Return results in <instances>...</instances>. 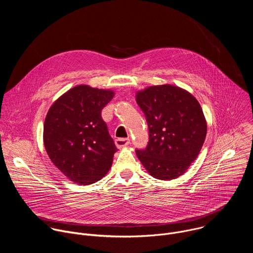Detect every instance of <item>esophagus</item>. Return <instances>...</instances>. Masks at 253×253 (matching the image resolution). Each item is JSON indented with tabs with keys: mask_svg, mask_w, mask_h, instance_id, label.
I'll list each match as a JSON object with an SVG mask.
<instances>
[{
	"mask_svg": "<svg viewBox=\"0 0 253 253\" xmlns=\"http://www.w3.org/2000/svg\"><path fill=\"white\" fill-rule=\"evenodd\" d=\"M130 143V139L129 138H117L115 140V144L117 148H122V147H125L127 145H129Z\"/></svg>",
	"mask_w": 253,
	"mask_h": 253,
	"instance_id": "esophagus-1",
	"label": "esophagus"
}]
</instances>
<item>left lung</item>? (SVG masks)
Wrapping results in <instances>:
<instances>
[{"label":"left lung","instance_id":"1","mask_svg":"<svg viewBox=\"0 0 253 253\" xmlns=\"http://www.w3.org/2000/svg\"><path fill=\"white\" fill-rule=\"evenodd\" d=\"M145 115L149 141L136 154L150 175L172 180L182 175L198 156L207 131L198 101L172 85L152 86L137 93Z\"/></svg>","mask_w":253,"mask_h":253}]
</instances>
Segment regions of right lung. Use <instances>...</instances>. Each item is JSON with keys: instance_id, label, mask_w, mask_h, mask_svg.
<instances>
[{"instance_id": "obj_1", "label": "right lung", "mask_w": 253, "mask_h": 253, "mask_svg": "<svg viewBox=\"0 0 253 253\" xmlns=\"http://www.w3.org/2000/svg\"><path fill=\"white\" fill-rule=\"evenodd\" d=\"M114 93L76 86L50 108L44 123V145L55 166L73 182L92 184L110 169L117 151L102 119Z\"/></svg>"}]
</instances>
